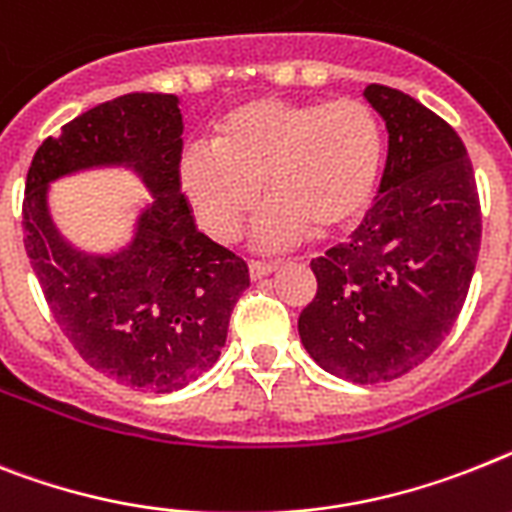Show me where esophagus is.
Segmentation results:
<instances>
[{"mask_svg":"<svg viewBox=\"0 0 512 512\" xmlns=\"http://www.w3.org/2000/svg\"><path fill=\"white\" fill-rule=\"evenodd\" d=\"M278 263H249V278L252 281H263L265 276L276 273Z\"/></svg>","mask_w":512,"mask_h":512,"instance_id":"obj_1","label":"esophagus"}]
</instances>
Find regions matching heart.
Instances as JSON below:
<instances>
[{"label": "heart", "instance_id": "heart-1", "mask_svg": "<svg viewBox=\"0 0 512 512\" xmlns=\"http://www.w3.org/2000/svg\"><path fill=\"white\" fill-rule=\"evenodd\" d=\"M385 169V127L362 98H255L223 114L213 148L176 163L184 200L216 242H234L260 205L255 242L283 249L346 231L367 216Z\"/></svg>", "mask_w": 512, "mask_h": 512}]
</instances>
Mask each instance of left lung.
Segmentation results:
<instances>
[{"instance_id":"1","label":"left lung","mask_w":512,"mask_h":512,"mask_svg":"<svg viewBox=\"0 0 512 512\" xmlns=\"http://www.w3.org/2000/svg\"><path fill=\"white\" fill-rule=\"evenodd\" d=\"M388 127L375 205L349 242L312 260L299 315L307 354L343 380L388 382L435 354L466 302L482 244L474 166L458 132L388 85L364 90Z\"/></svg>"}]
</instances>
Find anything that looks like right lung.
<instances>
[{"instance_id":"right-lung-1","label":"right lung","mask_w":512,"mask_h":512,"mask_svg":"<svg viewBox=\"0 0 512 512\" xmlns=\"http://www.w3.org/2000/svg\"><path fill=\"white\" fill-rule=\"evenodd\" d=\"M179 98L127 93L67 122L30 161L23 242L51 315L75 351L127 388L171 393L221 356L249 270L197 231L176 179L182 156ZM127 162L154 203L117 256H83L63 242L45 208L48 182L90 165Z\"/></svg>"}]
</instances>
